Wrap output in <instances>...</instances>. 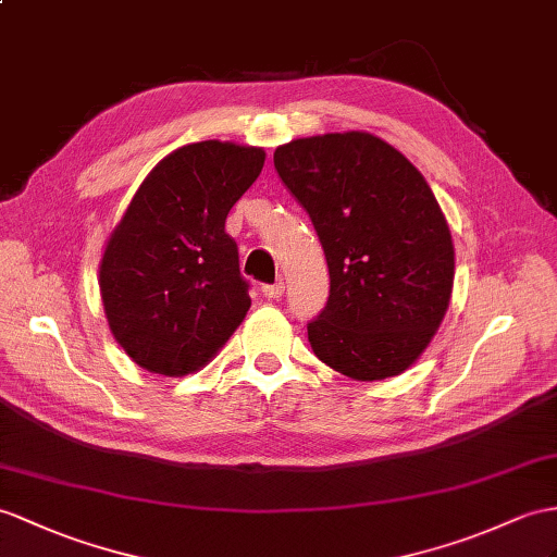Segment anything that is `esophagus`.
I'll list each match as a JSON object with an SVG mask.
<instances>
[{
	"label": "esophagus",
	"instance_id": "34e87169",
	"mask_svg": "<svg viewBox=\"0 0 557 557\" xmlns=\"http://www.w3.org/2000/svg\"><path fill=\"white\" fill-rule=\"evenodd\" d=\"M286 290V283L276 281V283H269V286H262V295L269 297V300H278V297Z\"/></svg>",
	"mask_w": 557,
	"mask_h": 557
}]
</instances>
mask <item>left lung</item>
<instances>
[{
	"instance_id": "1",
	"label": "left lung",
	"mask_w": 557,
	"mask_h": 557,
	"mask_svg": "<svg viewBox=\"0 0 557 557\" xmlns=\"http://www.w3.org/2000/svg\"><path fill=\"white\" fill-rule=\"evenodd\" d=\"M274 168L329 262V302L307 323L314 355L355 381L404 373L454 288L451 232L425 176L369 132L283 144Z\"/></svg>"
}]
</instances>
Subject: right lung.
<instances>
[{
	"instance_id": "add662e5",
	"label": "right lung",
	"mask_w": 557,
	"mask_h": 557,
	"mask_svg": "<svg viewBox=\"0 0 557 557\" xmlns=\"http://www.w3.org/2000/svg\"><path fill=\"white\" fill-rule=\"evenodd\" d=\"M262 168V148L198 141L162 158L134 194L99 288L113 337L141 369L194 373L246 319L248 281L224 222Z\"/></svg>"
}]
</instances>
